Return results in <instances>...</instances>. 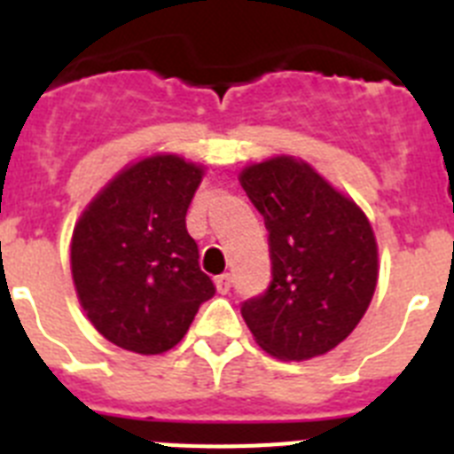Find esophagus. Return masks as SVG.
<instances>
[{
    "label": "esophagus",
    "mask_w": 454,
    "mask_h": 454,
    "mask_svg": "<svg viewBox=\"0 0 454 454\" xmlns=\"http://www.w3.org/2000/svg\"><path fill=\"white\" fill-rule=\"evenodd\" d=\"M215 288H218V293H230V288H231L230 272H223V275L215 277Z\"/></svg>",
    "instance_id": "obj_1"
}]
</instances>
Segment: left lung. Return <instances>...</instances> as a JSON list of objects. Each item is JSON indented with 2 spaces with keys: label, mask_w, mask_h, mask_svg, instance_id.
Listing matches in <instances>:
<instances>
[{
  "label": "left lung",
  "mask_w": 454,
  "mask_h": 454,
  "mask_svg": "<svg viewBox=\"0 0 454 454\" xmlns=\"http://www.w3.org/2000/svg\"><path fill=\"white\" fill-rule=\"evenodd\" d=\"M263 215L272 282L240 304L256 343L277 359L302 362L350 336L377 284L371 223L304 161L277 156L240 172Z\"/></svg>",
  "instance_id": "left-lung-1"
}]
</instances>
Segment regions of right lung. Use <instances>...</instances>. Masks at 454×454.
Here are the masks:
<instances>
[{
    "label": "right lung",
    "mask_w": 454,
    "mask_h": 454,
    "mask_svg": "<svg viewBox=\"0 0 454 454\" xmlns=\"http://www.w3.org/2000/svg\"><path fill=\"white\" fill-rule=\"evenodd\" d=\"M202 168L150 156L122 170L79 218L72 279L95 330L124 350L159 355L177 346L215 295L200 268L186 211Z\"/></svg>",
    "instance_id": "add662e5"
}]
</instances>
